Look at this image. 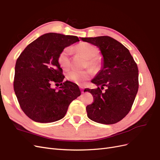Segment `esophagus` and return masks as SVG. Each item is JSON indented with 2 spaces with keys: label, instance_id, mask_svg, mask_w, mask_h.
Masks as SVG:
<instances>
[{
  "label": "esophagus",
  "instance_id": "1",
  "mask_svg": "<svg viewBox=\"0 0 160 160\" xmlns=\"http://www.w3.org/2000/svg\"><path fill=\"white\" fill-rule=\"evenodd\" d=\"M80 89L82 90L81 91L82 93H83V87H80Z\"/></svg>",
  "mask_w": 160,
  "mask_h": 160
}]
</instances>
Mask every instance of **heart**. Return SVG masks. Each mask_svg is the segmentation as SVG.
I'll list each match as a JSON object with an SVG mask.
<instances>
[{"mask_svg": "<svg viewBox=\"0 0 160 160\" xmlns=\"http://www.w3.org/2000/svg\"><path fill=\"white\" fill-rule=\"evenodd\" d=\"M76 51L88 59L87 65L93 70H98L101 65V60L98 55L99 50L97 47L88 42H81L75 47ZM71 51L67 47L62 50L58 57V62L64 70H67L70 67V55ZM91 76L90 71L72 70L67 74V79L75 83L82 85L84 81L88 80Z\"/></svg>", "mask_w": 160, "mask_h": 160, "instance_id": "heart-1", "label": "heart"}]
</instances>
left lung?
Segmentation results:
<instances>
[{
	"mask_svg": "<svg viewBox=\"0 0 160 160\" xmlns=\"http://www.w3.org/2000/svg\"><path fill=\"white\" fill-rule=\"evenodd\" d=\"M81 39L98 47L103 57L101 70L91 81L98 88L85 89L94 99L93 103L86 108L88 116L97 123L114 124L128 115L137 95L139 88L137 64L127 48L110 37ZM104 86L106 89L103 92L101 90Z\"/></svg>",
	"mask_w": 160,
	"mask_h": 160,
	"instance_id": "obj_1",
	"label": "left lung"
}]
</instances>
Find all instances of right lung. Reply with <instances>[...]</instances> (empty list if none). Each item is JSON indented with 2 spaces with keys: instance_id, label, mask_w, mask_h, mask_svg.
Instances as JSON below:
<instances>
[{
  "instance_id": "right-lung-1",
  "label": "right lung",
  "mask_w": 160,
  "mask_h": 160,
  "mask_svg": "<svg viewBox=\"0 0 160 160\" xmlns=\"http://www.w3.org/2000/svg\"><path fill=\"white\" fill-rule=\"evenodd\" d=\"M78 41L76 36L46 33L30 43L18 57L14 90L21 108L32 120L51 123L61 119L71 101L81 95L75 83H62L65 76L58 62L60 52ZM53 82L61 83V87L52 88Z\"/></svg>"
}]
</instances>
